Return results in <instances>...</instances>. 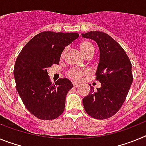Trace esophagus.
<instances>
[{
	"instance_id": "34e87169",
	"label": "esophagus",
	"mask_w": 146,
	"mask_h": 146,
	"mask_svg": "<svg viewBox=\"0 0 146 146\" xmlns=\"http://www.w3.org/2000/svg\"><path fill=\"white\" fill-rule=\"evenodd\" d=\"M73 86H74V88H77L78 86H79V84L77 83V82H73Z\"/></svg>"
}]
</instances>
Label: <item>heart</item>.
<instances>
[{
    "label": "heart",
    "instance_id": "heart-1",
    "mask_svg": "<svg viewBox=\"0 0 146 146\" xmlns=\"http://www.w3.org/2000/svg\"><path fill=\"white\" fill-rule=\"evenodd\" d=\"M80 49L81 52H82V54L85 55L86 57V55H88V54L94 53V45L91 43V42H83L80 44ZM66 52V50H64L63 53H62V56H64V54ZM86 74V72L85 71H82L81 69H71L69 72V76L72 78V79L76 80H78L82 77L83 75Z\"/></svg>",
    "mask_w": 146,
    "mask_h": 146
}]
</instances>
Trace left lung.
I'll list each match as a JSON object with an SVG mask.
<instances>
[{"instance_id":"left-lung-1","label":"left lung","mask_w":146,"mask_h":146,"mask_svg":"<svg viewBox=\"0 0 146 146\" xmlns=\"http://www.w3.org/2000/svg\"><path fill=\"white\" fill-rule=\"evenodd\" d=\"M82 36L96 42L99 49V62L96 72L101 88L91 91L82 99L86 113L96 119H106L114 115L121 108L133 80L131 64L121 45L107 33L90 31Z\"/></svg>"}]
</instances>
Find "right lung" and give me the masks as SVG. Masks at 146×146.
Instances as JSON below:
<instances>
[{
  "mask_svg": "<svg viewBox=\"0 0 146 146\" xmlns=\"http://www.w3.org/2000/svg\"><path fill=\"white\" fill-rule=\"evenodd\" d=\"M78 37L77 33L42 32L18 55L14 69L17 91L28 111L39 119H55L64 112L66 96L73 84L67 78L52 84L47 68L58 64L64 48Z\"/></svg>",
  "mask_w": 146,
  "mask_h": 146,
  "instance_id": "1",
  "label": "right lung"
}]
</instances>
